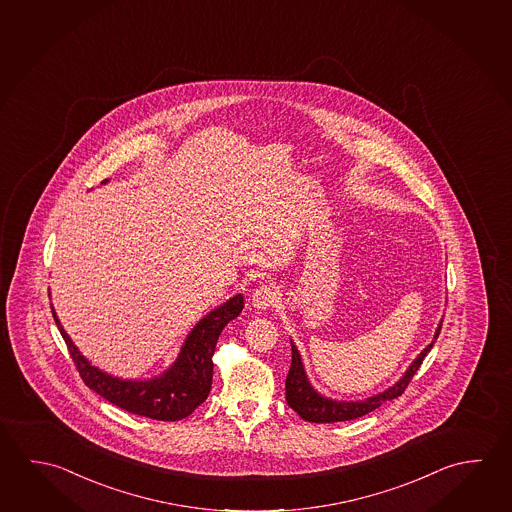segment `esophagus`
<instances>
[{
	"mask_svg": "<svg viewBox=\"0 0 512 512\" xmlns=\"http://www.w3.org/2000/svg\"><path fill=\"white\" fill-rule=\"evenodd\" d=\"M275 300H277V291L271 286H260L259 289L253 291L252 304L259 311L269 309L271 305L275 304Z\"/></svg>",
	"mask_w": 512,
	"mask_h": 512,
	"instance_id": "34e87169",
	"label": "esophagus"
}]
</instances>
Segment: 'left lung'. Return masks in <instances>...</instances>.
Instances as JSON below:
<instances>
[{"label":"left lung","instance_id":"obj_1","mask_svg":"<svg viewBox=\"0 0 512 512\" xmlns=\"http://www.w3.org/2000/svg\"><path fill=\"white\" fill-rule=\"evenodd\" d=\"M440 329H442V323H440L439 329L435 332V338H433L430 345L422 350L421 354L410 365V368L406 370V374L394 386H390L388 390L374 395V397H368L365 401H352V403L332 401V399L322 397V395L314 390L313 386L309 385L300 354H298V350H296L293 341H291V352L293 354H291L289 374L286 377L287 404L304 421L318 422V424H322V422L352 421V419H358V417H363L367 413L374 412L381 404L386 403V401H392L395 397L404 394L406 386L410 385L412 377L415 376V372L421 367L426 354L430 352L433 343L439 338Z\"/></svg>","mask_w":512,"mask_h":512}]
</instances>
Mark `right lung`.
Masks as SVG:
<instances>
[{
	"label": "right lung",
	"mask_w": 512,
	"mask_h": 512,
	"mask_svg": "<svg viewBox=\"0 0 512 512\" xmlns=\"http://www.w3.org/2000/svg\"><path fill=\"white\" fill-rule=\"evenodd\" d=\"M243 307V296L237 295L207 314L190 332L176 363L163 376L154 377L151 381H122L91 367L88 359L81 356L70 336L64 332L54 309L52 314L84 385L126 412L156 421H180L189 417L199 404L205 403L210 394L214 370L212 356L217 338L226 323L237 318Z\"/></svg>",
	"instance_id": "obj_1"
}]
</instances>
